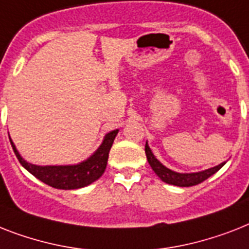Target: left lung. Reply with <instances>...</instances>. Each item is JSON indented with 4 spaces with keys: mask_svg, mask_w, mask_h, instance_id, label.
<instances>
[{
    "mask_svg": "<svg viewBox=\"0 0 249 249\" xmlns=\"http://www.w3.org/2000/svg\"><path fill=\"white\" fill-rule=\"evenodd\" d=\"M144 151L147 160H148V163L151 165V167H152V170L156 173L157 177H159L162 181H165V183L173 184V185H177V187H192V185H197V184L205 181L207 178H210L215 173H217V171L225 165V162H223L220 163V165H217V166L207 169V170L205 171H199V173H175V171L167 169L166 166H163L162 163L160 162L159 160L155 157V155H153L152 151H151V148H149L147 143H145Z\"/></svg>",
    "mask_w": 249,
    "mask_h": 249,
    "instance_id": "left-lung-1",
    "label": "left lung"
}]
</instances>
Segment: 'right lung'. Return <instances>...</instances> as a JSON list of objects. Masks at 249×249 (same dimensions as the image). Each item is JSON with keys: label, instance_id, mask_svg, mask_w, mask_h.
I'll use <instances>...</instances> for the list:
<instances>
[{"label": "right lung", "instance_id": "obj_1", "mask_svg": "<svg viewBox=\"0 0 249 249\" xmlns=\"http://www.w3.org/2000/svg\"><path fill=\"white\" fill-rule=\"evenodd\" d=\"M116 130L110 131L106 134L104 142L100 145V148L93 153L89 159L83 161L76 165H65V166H38L33 163L26 162L23 157L18 152L15 144L10 139L13 145L14 152L19 160V162L29 171L32 175L43 181L52 188L57 189H78V188L87 187L96 181L98 178L102 177V174L106 170L107 160H108V152H110L114 139L118 134Z\"/></svg>", "mask_w": 249, "mask_h": 249}]
</instances>
